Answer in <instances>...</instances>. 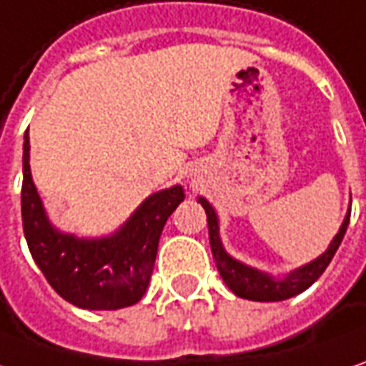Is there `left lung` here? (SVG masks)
Masks as SVG:
<instances>
[{
    "mask_svg": "<svg viewBox=\"0 0 366 366\" xmlns=\"http://www.w3.org/2000/svg\"><path fill=\"white\" fill-rule=\"evenodd\" d=\"M198 202L202 204L206 210V218H208V236H210V248L214 254L216 268L220 272V277L226 282V287L234 292L236 297L246 298V300H256V302H278V300H287L305 292L310 285H315L319 277L327 270L332 256L337 252V248L342 242V236L347 232L349 226L350 210L345 216L342 224H340L339 232L330 240L329 248L315 260L307 262L305 267H298L290 270L288 274L282 278L272 277L264 270H258L254 267H248L244 262L236 260L234 256L226 252L222 238H220V224H218V214L212 208V204L206 198H198Z\"/></svg>",
    "mask_w": 366,
    "mask_h": 366,
    "instance_id": "obj_1",
    "label": "left lung"
}]
</instances>
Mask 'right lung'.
<instances>
[{
	"label": "right lung",
	"mask_w": 366,
	"mask_h": 366,
	"mask_svg": "<svg viewBox=\"0 0 366 366\" xmlns=\"http://www.w3.org/2000/svg\"><path fill=\"white\" fill-rule=\"evenodd\" d=\"M184 200L180 184L154 192L108 236L79 238L49 222L29 168V136H24L21 220L29 252L59 297L88 310L136 305L150 285L158 242L168 216Z\"/></svg>",
	"instance_id": "1"
}]
</instances>
